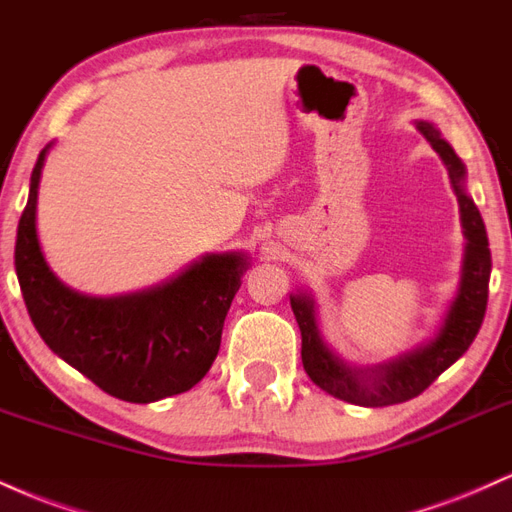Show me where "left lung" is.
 I'll list each match as a JSON object with an SVG mask.
<instances>
[{
	"label": "left lung",
	"instance_id": "1",
	"mask_svg": "<svg viewBox=\"0 0 512 512\" xmlns=\"http://www.w3.org/2000/svg\"><path fill=\"white\" fill-rule=\"evenodd\" d=\"M431 148L441 155L446 165L450 186L458 196L462 234H465V258H462L460 287L450 304L443 326L426 345L402 354L390 362L366 366L345 364L330 347L323 342L316 321V302L309 292H297L290 297L294 318L302 330V364L311 381L335 398L352 402L362 407H388L407 402L424 393L450 364H455L472 340L477 338L486 314V299H489L491 278V251L489 237L479 208L467 196L465 189V165L450 148L446 138H441L438 129L429 122H417Z\"/></svg>",
	"mask_w": 512,
	"mask_h": 512
}]
</instances>
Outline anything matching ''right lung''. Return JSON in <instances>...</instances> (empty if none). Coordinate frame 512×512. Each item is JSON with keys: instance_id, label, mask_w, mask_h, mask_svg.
<instances>
[{"instance_id": "right-lung-1", "label": "right lung", "mask_w": 512, "mask_h": 512, "mask_svg": "<svg viewBox=\"0 0 512 512\" xmlns=\"http://www.w3.org/2000/svg\"><path fill=\"white\" fill-rule=\"evenodd\" d=\"M50 146L40 150L30 174L16 232L14 263L30 321L54 354L112 398L146 405L186 393L218 357L225 316L249 256L206 254L177 278L122 297L69 290L47 266L35 230L40 174Z\"/></svg>"}]
</instances>
